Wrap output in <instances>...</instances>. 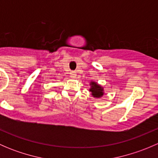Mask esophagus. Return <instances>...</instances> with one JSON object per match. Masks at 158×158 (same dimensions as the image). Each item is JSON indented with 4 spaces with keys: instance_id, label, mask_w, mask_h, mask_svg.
<instances>
[{
    "instance_id": "obj_1",
    "label": "esophagus",
    "mask_w": 158,
    "mask_h": 158,
    "mask_svg": "<svg viewBox=\"0 0 158 158\" xmlns=\"http://www.w3.org/2000/svg\"><path fill=\"white\" fill-rule=\"evenodd\" d=\"M70 75V77L72 78V79H74V78L76 77V73H75V72H71V73H69Z\"/></svg>"
}]
</instances>
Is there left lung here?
Here are the masks:
<instances>
[{
	"instance_id": "obj_1",
	"label": "left lung",
	"mask_w": 158,
	"mask_h": 158,
	"mask_svg": "<svg viewBox=\"0 0 158 158\" xmlns=\"http://www.w3.org/2000/svg\"><path fill=\"white\" fill-rule=\"evenodd\" d=\"M89 85H90L89 91L91 92V95L93 98H100L104 95V87L99 85L98 82H95V81H91Z\"/></svg>"
}]
</instances>
